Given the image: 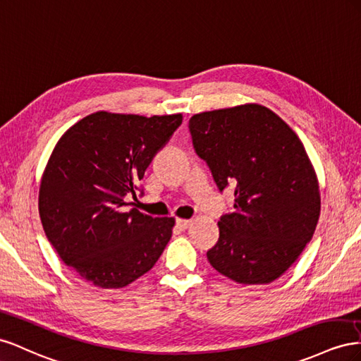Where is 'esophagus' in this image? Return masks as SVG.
<instances>
[{"label": "esophagus", "instance_id": "obj_1", "mask_svg": "<svg viewBox=\"0 0 361 361\" xmlns=\"http://www.w3.org/2000/svg\"><path fill=\"white\" fill-rule=\"evenodd\" d=\"M190 224H192L190 219H177V226L180 230H186Z\"/></svg>", "mask_w": 361, "mask_h": 361}]
</instances>
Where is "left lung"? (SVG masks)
Segmentation results:
<instances>
[{
    "instance_id": "obj_1",
    "label": "left lung",
    "mask_w": 361,
    "mask_h": 361,
    "mask_svg": "<svg viewBox=\"0 0 361 361\" xmlns=\"http://www.w3.org/2000/svg\"><path fill=\"white\" fill-rule=\"evenodd\" d=\"M189 130L218 189L234 188V207L218 222L219 240L207 251L210 264L235 283H272L312 240L321 214L302 142L260 104L198 113Z\"/></svg>"
}]
</instances>
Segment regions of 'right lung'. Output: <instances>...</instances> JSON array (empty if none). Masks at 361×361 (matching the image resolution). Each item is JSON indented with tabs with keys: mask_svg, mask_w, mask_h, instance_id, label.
I'll return each mask as SVG.
<instances>
[{
	"mask_svg": "<svg viewBox=\"0 0 361 361\" xmlns=\"http://www.w3.org/2000/svg\"><path fill=\"white\" fill-rule=\"evenodd\" d=\"M183 122L164 116L97 111L74 123L51 154L39 189L49 243L83 280L119 289L156 264L173 218L127 209L154 156Z\"/></svg>",
	"mask_w": 361,
	"mask_h": 361,
	"instance_id": "right-lung-1",
	"label": "right lung"
}]
</instances>
